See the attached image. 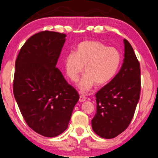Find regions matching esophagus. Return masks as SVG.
Masks as SVG:
<instances>
[{"label":"esophagus","mask_w":158,"mask_h":158,"mask_svg":"<svg viewBox=\"0 0 158 158\" xmlns=\"http://www.w3.org/2000/svg\"><path fill=\"white\" fill-rule=\"evenodd\" d=\"M86 100V98L85 97L84 95H83V94H81V95H80V98H79V101L80 102H83L85 101Z\"/></svg>","instance_id":"1"}]
</instances>
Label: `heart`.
I'll return each instance as SVG.
<instances>
[{
    "mask_svg": "<svg viewBox=\"0 0 158 158\" xmlns=\"http://www.w3.org/2000/svg\"><path fill=\"white\" fill-rule=\"evenodd\" d=\"M121 63V55L114 47L103 43L86 40L80 43L75 53L69 52L64 58L65 71L72 81H77L84 66L85 75L79 83V88L87 92L95 83L106 84L116 75Z\"/></svg>",
    "mask_w": 158,
    "mask_h": 158,
    "instance_id": "1",
    "label": "heart"
}]
</instances>
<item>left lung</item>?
<instances>
[{"label":"left lung","mask_w":158,"mask_h":158,"mask_svg":"<svg viewBox=\"0 0 158 158\" xmlns=\"http://www.w3.org/2000/svg\"><path fill=\"white\" fill-rule=\"evenodd\" d=\"M121 69L95 94L97 112L92 120L94 132L106 139L115 138L130 124L140 98V68L132 46L124 39Z\"/></svg>","instance_id":"1"}]
</instances>
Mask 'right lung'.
<instances>
[{
    "label": "right lung",
    "mask_w": 158,
    "mask_h": 158,
    "mask_svg": "<svg viewBox=\"0 0 158 158\" xmlns=\"http://www.w3.org/2000/svg\"><path fill=\"white\" fill-rule=\"evenodd\" d=\"M66 35L36 33L15 60L13 93L24 120L35 132L56 137L67 129L79 94L55 67Z\"/></svg>",
    "instance_id": "obj_1"
}]
</instances>
